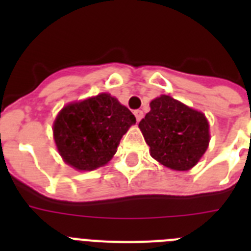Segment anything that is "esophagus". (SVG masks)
Returning <instances> with one entry per match:
<instances>
[{
	"label": "esophagus",
	"instance_id": "1",
	"mask_svg": "<svg viewBox=\"0 0 251 251\" xmlns=\"http://www.w3.org/2000/svg\"><path fill=\"white\" fill-rule=\"evenodd\" d=\"M134 115H136L137 122H139L143 118V112H142V110H136V112H134Z\"/></svg>",
	"mask_w": 251,
	"mask_h": 251
}]
</instances>
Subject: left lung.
<instances>
[{
  "mask_svg": "<svg viewBox=\"0 0 251 251\" xmlns=\"http://www.w3.org/2000/svg\"><path fill=\"white\" fill-rule=\"evenodd\" d=\"M150 105V113L138 127L150 146L151 156L171 170L194 167L210 142L205 114L168 95L153 99Z\"/></svg>",
  "mask_w": 251,
  "mask_h": 251,
  "instance_id": "obj_1",
  "label": "left lung"
}]
</instances>
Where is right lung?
<instances>
[{"label": "right lung", "mask_w": 251, "mask_h": 251, "mask_svg": "<svg viewBox=\"0 0 251 251\" xmlns=\"http://www.w3.org/2000/svg\"><path fill=\"white\" fill-rule=\"evenodd\" d=\"M136 117L110 94L70 103L54 122V139L60 156L79 171H93L112 159L123 134Z\"/></svg>", "instance_id": "right-lung-1"}]
</instances>
